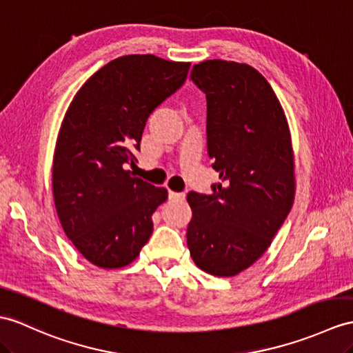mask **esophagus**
Masks as SVG:
<instances>
[{
  "label": "esophagus",
  "mask_w": 353,
  "mask_h": 353,
  "mask_svg": "<svg viewBox=\"0 0 353 353\" xmlns=\"http://www.w3.org/2000/svg\"><path fill=\"white\" fill-rule=\"evenodd\" d=\"M169 197H170V199H174V201H184L185 199V194L169 190Z\"/></svg>",
  "instance_id": "esophagus-1"
}]
</instances>
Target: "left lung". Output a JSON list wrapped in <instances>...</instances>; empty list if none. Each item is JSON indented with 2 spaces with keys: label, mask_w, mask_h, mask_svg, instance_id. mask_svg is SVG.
Returning <instances> with one entry per match:
<instances>
[{
  "label": "left lung",
  "mask_w": 353,
  "mask_h": 353,
  "mask_svg": "<svg viewBox=\"0 0 353 353\" xmlns=\"http://www.w3.org/2000/svg\"><path fill=\"white\" fill-rule=\"evenodd\" d=\"M192 81L206 94V136L221 183L188 193L187 245L196 266L234 277L268 250L295 197L289 124L271 85L252 65L208 59Z\"/></svg>",
  "instance_id": "1"
}]
</instances>
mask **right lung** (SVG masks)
<instances>
[{"mask_svg": "<svg viewBox=\"0 0 353 353\" xmlns=\"http://www.w3.org/2000/svg\"><path fill=\"white\" fill-rule=\"evenodd\" d=\"M190 63L124 55L76 92L59 127L52 192L67 238L105 270L132 263L152 234V212L168 199L125 169L134 165L151 112L185 82Z\"/></svg>", "mask_w": 353, "mask_h": 353, "instance_id": "1", "label": "right lung"}]
</instances>
